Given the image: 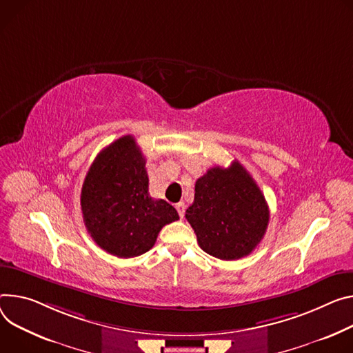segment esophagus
<instances>
[{
  "label": "esophagus",
  "instance_id": "34e87169",
  "mask_svg": "<svg viewBox=\"0 0 353 353\" xmlns=\"http://www.w3.org/2000/svg\"><path fill=\"white\" fill-rule=\"evenodd\" d=\"M176 210H177V212H179L180 218H183V216H184V212H185V205H184V203H183V201L177 203V204H176Z\"/></svg>",
  "mask_w": 353,
  "mask_h": 353
}]
</instances>
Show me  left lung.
I'll use <instances>...</instances> for the list:
<instances>
[{
  "instance_id": "1",
  "label": "left lung",
  "mask_w": 353,
  "mask_h": 353,
  "mask_svg": "<svg viewBox=\"0 0 353 353\" xmlns=\"http://www.w3.org/2000/svg\"><path fill=\"white\" fill-rule=\"evenodd\" d=\"M269 216L259 185L236 160L227 169L215 166L200 177L194 201L185 211L200 248L222 261L252 253L266 234Z\"/></svg>"
}]
</instances>
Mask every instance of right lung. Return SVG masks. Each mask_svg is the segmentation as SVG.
Instances as JSON below:
<instances>
[{
    "label": "right lung",
    "mask_w": 353,
    "mask_h": 353,
    "mask_svg": "<svg viewBox=\"0 0 353 353\" xmlns=\"http://www.w3.org/2000/svg\"><path fill=\"white\" fill-rule=\"evenodd\" d=\"M146 159L132 135L104 148L84 179L81 212L94 242L118 258L143 254L179 214L149 196Z\"/></svg>",
    "instance_id": "add662e5"
}]
</instances>
